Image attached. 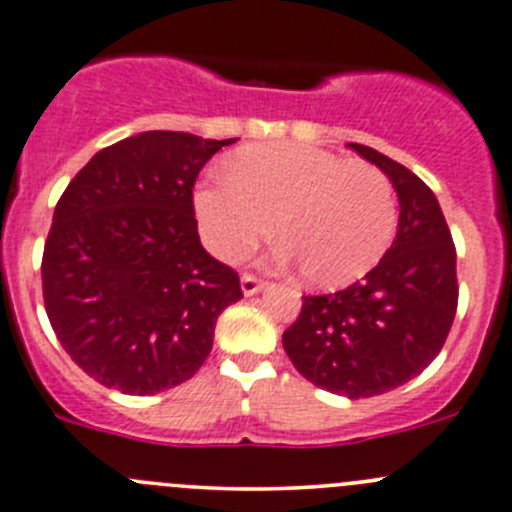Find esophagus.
Here are the masks:
<instances>
[{"mask_svg": "<svg viewBox=\"0 0 512 512\" xmlns=\"http://www.w3.org/2000/svg\"><path fill=\"white\" fill-rule=\"evenodd\" d=\"M263 286H266V283H263L261 278L251 276V273H244V276H241V291H244V296H256Z\"/></svg>", "mask_w": 512, "mask_h": 512, "instance_id": "obj_1", "label": "esophagus"}]
</instances>
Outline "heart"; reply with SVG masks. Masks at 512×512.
<instances>
[{
    "instance_id": "1",
    "label": "heart",
    "mask_w": 512,
    "mask_h": 512,
    "mask_svg": "<svg viewBox=\"0 0 512 512\" xmlns=\"http://www.w3.org/2000/svg\"><path fill=\"white\" fill-rule=\"evenodd\" d=\"M216 256L236 261L273 229L276 256L306 281L338 288L366 276L396 236L398 206L381 169L303 144L249 146L194 194Z\"/></svg>"
}]
</instances>
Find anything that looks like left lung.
Masks as SVG:
<instances>
[{
    "label": "left lung",
    "mask_w": 512,
    "mask_h": 512,
    "mask_svg": "<svg viewBox=\"0 0 512 512\" xmlns=\"http://www.w3.org/2000/svg\"><path fill=\"white\" fill-rule=\"evenodd\" d=\"M348 146L391 179L401 204L398 234L361 281L303 296L283 348L306 381L356 401L403 386L438 356L458 308V278L453 239L433 191L381 151Z\"/></svg>",
    "instance_id": "left-lung-1"
}]
</instances>
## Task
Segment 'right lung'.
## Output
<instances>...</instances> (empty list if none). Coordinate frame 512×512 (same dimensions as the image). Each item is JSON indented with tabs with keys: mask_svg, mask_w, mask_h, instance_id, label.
<instances>
[{
	"mask_svg": "<svg viewBox=\"0 0 512 512\" xmlns=\"http://www.w3.org/2000/svg\"><path fill=\"white\" fill-rule=\"evenodd\" d=\"M236 139L144 131L106 146L69 181L44 244L49 323L79 368L129 396L189 381L216 318L244 298L239 273L201 246L194 184Z\"/></svg>",
	"mask_w": 512,
	"mask_h": 512,
	"instance_id": "right-lung-1",
	"label": "right lung"
}]
</instances>
